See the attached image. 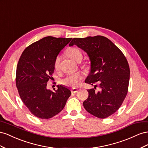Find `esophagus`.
Here are the masks:
<instances>
[{
  "label": "esophagus",
  "mask_w": 148,
  "mask_h": 148,
  "mask_svg": "<svg viewBox=\"0 0 148 148\" xmlns=\"http://www.w3.org/2000/svg\"><path fill=\"white\" fill-rule=\"evenodd\" d=\"M77 92V88H73L71 89V92L72 93H74V94H75V93H76Z\"/></svg>",
  "instance_id": "34e87169"
}]
</instances>
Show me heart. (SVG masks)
<instances>
[{
    "mask_svg": "<svg viewBox=\"0 0 148 148\" xmlns=\"http://www.w3.org/2000/svg\"><path fill=\"white\" fill-rule=\"evenodd\" d=\"M66 54L72 60L76 62H80L82 59V53L81 51V50L77 48L72 47L68 48L66 51ZM60 61V57L57 56L55 61H54V67H55V69H58ZM83 78V74L80 73L71 74L67 75L65 78L62 79L61 82L66 86L77 87L82 81Z\"/></svg>",
    "mask_w": 148,
    "mask_h": 148,
    "instance_id": "obj_1",
    "label": "heart"
}]
</instances>
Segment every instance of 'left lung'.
Wrapping results in <instances>:
<instances>
[{
	"mask_svg": "<svg viewBox=\"0 0 148 148\" xmlns=\"http://www.w3.org/2000/svg\"><path fill=\"white\" fill-rule=\"evenodd\" d=\"M74 45L87 53L90 61V72L85 82L94 88L87 90L88 97L84 107L92 115L105 119L119 110L127 94L128 62L121 50L103 36L74 38L69 46ZM97 86L101 89L97 92Z\"/></svg>",
	"mask_w": 148,
	"mask_h": 148,
	"instance_id": "obj_1",
	"label": "left lung"
}]
</instances>
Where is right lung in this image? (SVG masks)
<instances>
[{
  "mask_svg": "<svg viewBox=\"0 0 148 148\" xmlns=\"http://www.w3.org/2000/svg\"><path fill=\"white\" fill-rule=\"evenodd\" d=\"M72 38L46 36L26 48L16 67V86L22 102L33 115L49 119L64 108L71 92L57 86L53 92L46 88L54 70L58 54Z\"/></svg>",
  "mask_w": 148,
  "mask_h": 148,
  "instance_id": "obj_1",
  "label": "right lung"
}]
</instances>
